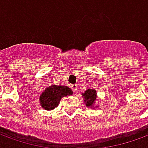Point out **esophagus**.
<instances>
[{
    "label": "esophagus",
    "instance_id": "1",
    "mask_svg": "<svg viewBox=\"0 0 148 148\" xmlns=\"http://www.w3.org/2000/svg\"><path fill=\"white\" fill-rule=\"evenodd\" d=\"M71 89H72V90H73V92H74V93H76V92H77V86L76 85V84H74V85H72V86H71Z\"/></svg>",
    "mask_w": 148,
    "mask_h": 148
}]
</instances>
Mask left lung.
Segmentation results:
<instances>
[{"label": "left lung", "instance_id": "8db88e82", "mask_svg": "<svg viewBox=\"0 0 148 148\" xmlns=\"http://www.w3.org/2000/svg\"><path fill=\"white\" fill-rule=\"evenodd\" d=\"M96 91L94 90H91V89H89L87 90L85 93L82 94L84 96V98H85V102L86 104V106H91L93 105V103H95V100H96Z\"/></svg>", "mask_w": 148, "mask_h": 148}]
</instances>
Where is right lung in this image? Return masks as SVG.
Returning <instances> with one entry per match:
<instances>
[{"label":"right lung","mask_w":148,"mask_h":148,"mask_svg":"<svg viewBox=\"0 0 148 148\" xmlns=\"http://www.w3.org/2000/svg\"><path fill=\"white\" fill-rule=\"evenodd\" d=\"M72 90L65 86H51L40 96V104L43 109L51 110L58 106L62 97L71 95Z\"/></svg>","instance_id":"right-lung-1"}]
</instances>
